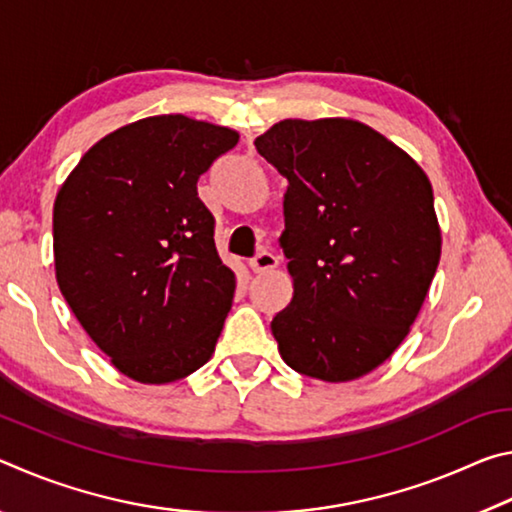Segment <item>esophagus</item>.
Returning <instances> with one entry per match:
<instances>
[{
	"mask_svg": "<svg viewBox=\"0 0 512 512\" xmlns=\"http://www.w3.org/2000/svg\"><path fill=\"white\" fill-rule=\"evenodd\" d=\"M277 266V257L271 250H259V253L250 259V268H253V273H266V271H273Z\"/></svg>",
	"mask_w": 512,
	"mask_h": 512,
	"instance_id": "esophagus-1",
	"label": "esophagus"
}]
</instances>
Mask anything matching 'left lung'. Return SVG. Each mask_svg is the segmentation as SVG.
<instances>
[{"label":"left lung","mask_w":512,"mask_h":512,"mask_svg":"<svg viewBox=\"0 0 512 512\" xmlns=\"http://www.w3.org/2000/svg\"><path fill=\"white\" fill-rule=\"evenodd\" d=\"M255 146L289 180L293 298L271 323L277 350L314 379L368 375L409 334L440 262L427 173L354 119H284Z\"/></svg>","instance_id":"1"}]
</instances>
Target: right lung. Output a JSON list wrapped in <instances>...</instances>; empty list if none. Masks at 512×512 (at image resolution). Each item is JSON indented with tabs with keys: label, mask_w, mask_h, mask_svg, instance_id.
<instances>
[{
	"label": "right lung",
	"mask_w": 512,
	"mask_h": 512,
	"mask_svg": "<svg viewBox=\"0 0 512 512\" xmlns=\"http://www.w3.org/2000/svg\"><path fill=\"white\" fill-rule=\"evenodd\" d=\"M239 133L185 115L117 128L54 203L60 293L112 366L169 384L212 357L235 298L196 183Z\"/></svg>",
	"instance_id": "obj_1"
}]
</instances>
